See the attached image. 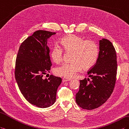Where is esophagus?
<instances>
[{"mask_svg":"<svg viewBox=\"0 0 129 129\" xmlns=\"http://www.w3.org/2000/svg\"><path fill=\"white\" fill-rule=\"evenodd\" d=\"M71 79H69V78H67V77H63L62 78V82H67V81H70Z\"/></svg>","mask_w":129,"mask_h":129,"instance_id":"obj_1","label":"esophagus"}]
</instances>
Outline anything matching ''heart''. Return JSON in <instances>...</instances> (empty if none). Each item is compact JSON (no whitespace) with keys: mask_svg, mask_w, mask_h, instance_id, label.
<instances>
[{"mask_svg":"<svg viewBox=\"0 0 129 129\" xmlns=\"http://www.w3.org/2000/svg\"><path fill=\"white\" fill-rule=\"evenodd\" d=\"M60 44L66 52L73 51L71 62H65L55 68L54 73L58 76L71 78L85 69L92 68L97 62L99 56L98 44L92 40H85L74 35L62 38ZM50 57L56 63L63 58V50L60 46L55 44L50 51Z\"/></svg>","mask_w":129,"mask_h":129,"instance_id":"obj_1","label":"heart"}]
</instances>
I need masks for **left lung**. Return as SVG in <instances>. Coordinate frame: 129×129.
I'll return each mask as SVG.
<instances>
[{"label":"left lung","mask_w":129,"mask_h":129,"mask_svg":"<svg viewBox=\"0 0 129 129\" xmlns=\"http://www.w3.org/2000/svg\"><path fill=\"white\" fill-rule=\"evenodd\" d=\"M117 61L113 44L105 38L100 40V52L95 64L87 74L89 79L80 80L76 102L83 109L92 110L102 105L111 95L114 88Z\"/></svg>","instance_id":"obj_1"}]
</instances>
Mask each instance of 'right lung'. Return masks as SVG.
<instances>
[{
  "instance_id": "1",
  "label": "right lung",
  "mask_w": 129,
  "mask_h": 129,
  "mask_svg": "<svg viewBox=\"0 0 129 129\" xmlns=\"http://www.w3.org/2000/svg\"><path fill=\"white\" fill-rule=\"evenodd\" d=\"M56 34L38 30L20 45L16 60L15 75L20 90L29 103L41 108L55 103L60 77L51 75L43 78L52 66L48 39Z\"/></svg>"
}]
</instances>
